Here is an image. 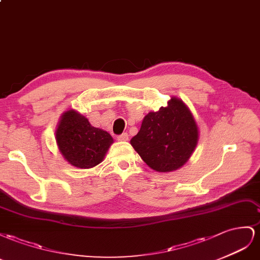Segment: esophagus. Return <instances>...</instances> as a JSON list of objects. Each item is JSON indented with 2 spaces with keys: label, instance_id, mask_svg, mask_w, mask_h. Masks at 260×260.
I'll return each instance as SVG.
<instances>
[{
  "label": "esophagus",
  "instance_id": "34e87169",
  "mask_svg": "<svg viewBox=\"0 0 260 260\" xmlns=\"http://www.w3.org/2000/svg\"><path fill=\"white\" fill-rule=\"evenodd\" d=\"M116 139L118 140V142H127V140H128V134H127V133H123L122 135H118L116 137Z\"/></svg>",
  "mask_w": 260,
  "mask_h": 260
}]
</instances>
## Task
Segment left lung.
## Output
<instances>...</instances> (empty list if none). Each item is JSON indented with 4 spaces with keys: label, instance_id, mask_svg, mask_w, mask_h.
Instances as JSON below:
<instances>
[{
    "label": "left lung",
    "instance_id": "obj_1",
    "mask_svg": "<svg viewBox=\"0 0 260 260\" xmlns=\"http://www.w3.org/2000/svg\"><path fill=\"white\" fill-rule=\"evenodd\" d=\"M198 137L197 124L189 109L181 99L173 97L167 107L144 117L131 145L154 171L171 172L187 162Z\"/></svg>",
    "mask_w": 260,
    "mask_h": 260
}]
</instances>
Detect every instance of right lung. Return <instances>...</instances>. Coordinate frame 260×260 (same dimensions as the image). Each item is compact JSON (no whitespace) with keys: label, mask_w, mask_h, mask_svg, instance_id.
Here are the masks:
<instances>
[{"label":"right lung","mask_w":260,"mask_h":260,"mask_svg":"<svg viewBox=\"0 0 260 260\" xmlns=\"http://www.w3.org/2000/svg\"><path fill=\"white\" fill-rule=\"evenodd\" d=\"M58 150L70 165L90 169L105 158L113 138L108 132L93 127L75 110L64 112L55 131Z\"/></svg>","instance_id":"obj_1"}]
</instances>
